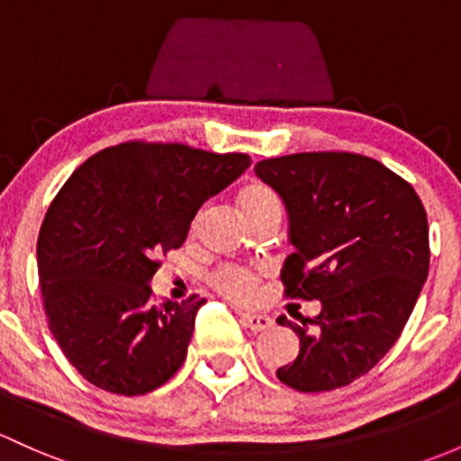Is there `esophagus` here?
<instances>
[{"instance_id":"1","label":"esophagus","mask_w":461,"mask_h":461,"mask_svg":"<svg viewBox=\"0 0 461 461\" xmlns=\"http://www.w3.org/2000/svg\"><path fill=\"white\" fill-rule=\"evenodd\" d=\"M240 320L247 329L251 331H265V329L274 327V320L269 316H263V313H254V312H243L240 313Z\"/></svg>"}]
</instances>
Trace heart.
Masks as SVG:
<instances>
[{
  "instance_id": "b5f03b06",
  "label": "heart",
  "mask_w": 461,
  "mask_h": 461,
  "mask_svg": "<svg viewBox=\"0 0 461 461\" xmlns=\"http://www.w3.org/2000/svg\"><path fill=\"white\" fill-rule=\"evenodd\" d=\"M239 205L247 216V221L254 222L267 214H280V198L267 183L249 181L240 187ZM260 276L254 269L240 267V265H222L212 274V285L221 294L230 298H249L258 285Z\"/></svg>"
}]
</instances>
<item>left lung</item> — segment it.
<instances>
[{
	"label": "left lung",
	"mask_w": 461,
	"mask_h": 461,
	"mask_svg": "<svg viewBox=\"0 0 461 461\" xmlns=\"http://www.w3.org/2000/svg\"><path fill=\"white\" fill-rule=\"evenodd\" d=\"M256 174L280 194L295 251L285 298L320 300L316 318L276 322L300 338L276 371L303 393L369 373L400 338L429 276V221L418 192L380 161L353 152L265 158Z\"/></svg>",
	"instance_id": "left-lung-1"
}]
</instances>
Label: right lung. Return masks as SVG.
I'll use <instances>...</instances> for the list:
<instances>
[{
	"label": "right lung",
	"instance_id": "obj_1",
	"mask_svg": "<svg viewBox=\"0 0 461 461\" xmlns=\"http://www.w3.org/2000/svg\"><path fill=\"white\" fill-rule=\"evenodd\" d=\"M251 158L185 143L125 141L72 172L48 207L37 267L48 327L90 384L143 395L181 369L205 298L152 303L158 256Z\"/></svg>",
	"mask_w": 461,
	"mask_h": 461
}]
</instances>
